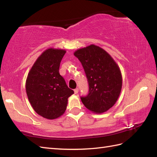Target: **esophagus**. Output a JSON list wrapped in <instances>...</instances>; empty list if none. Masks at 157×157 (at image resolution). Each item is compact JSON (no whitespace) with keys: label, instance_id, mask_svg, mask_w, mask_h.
<instances>
[{"label":"esophagus","instance_id":"obj_1","mask_svg":"<svg viewBox=\"0 0 157 157\" xmlns=\"http://www.w3.org/2000/svg\"><path fill=\"white\" fill-rule=\"evenodd\" d=\"M78 92H79V89H78V88H76V89H75V90H74V93H75V94H78Z\"/></svg>","mask_w":157,"mask_h":157}]
</instances>
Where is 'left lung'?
Masks as SVG:
<instances>
[{
	"label": "left lung",
	"instance_id": "8db88e82",
	"mask_svg": "<svg viewBox=\"0 0 157 157\" xmlns=\"http://www.w3.org/2000/svg\"><path fill=\"white\" fill-rule=\"evenodd\" d=\"M81 62L89 84V93L81 97L90 111L102 113L115 104L122 88L121 70L112 56L98 46L91 44L73 53Z\"/></svg>",
	"mask_w": 157,
	"mask_h": 157
}]
</instances>
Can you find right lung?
Here are the masks:
<instances>
[{"label": "right lung", "instance_id": "add662e5", "mask_svg": "<svg viewBox=\"0 0 157 157\" xmlns=\"http://www.w3.org/2000/svg\"><path fill=\"white\" fill-rule=\"evenodd\" d=\"M65 52V50L60 48L45 50L36 59L26 79V94L32 108L47 119H57L64 114L68 98L74 93L59 71Z\"/></svg>", "mask_w": 157, "mask_h": 157}]
</instances>
